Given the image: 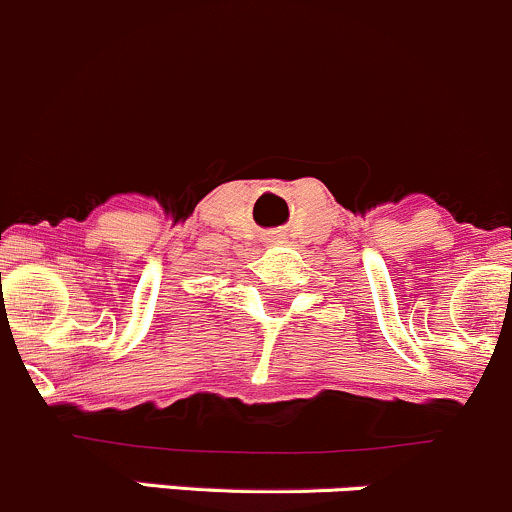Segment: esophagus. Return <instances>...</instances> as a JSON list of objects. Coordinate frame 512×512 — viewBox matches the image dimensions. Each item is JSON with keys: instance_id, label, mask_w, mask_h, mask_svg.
<instances>
[{"instance_id": "esophagus-1", "label": "esophagus", "mask_w": 512, "mask_h": 512, "mask_svg": "<svg viewBox=\"0 0 512 512\" xmlns=\"http://www.w3.org/2000/svg\"><path fill=\"white\" fill-rule=\"evenodd\" d=\"M276 236H281V234H276Z\"/></svg>"}]
</instances>
